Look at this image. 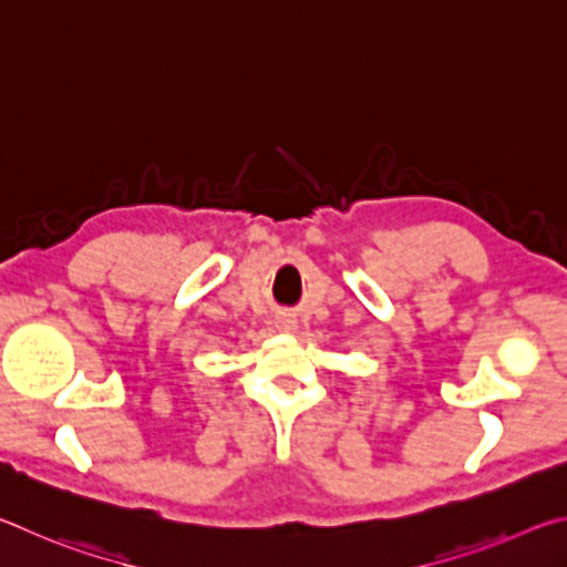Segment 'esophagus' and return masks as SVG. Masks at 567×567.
Masks as SVG:
<instances>
[{
	"label": "esophagus",
	"mask_w": 567,
	"mask_h": 567,
	"mask_svg": "<svg viewBox=\"0 0 567 567\" xmlns=\"http://www.w3.org/2000/svg\"><path fill=\"white\" fill-rule=\"evenodd\" d=\"M295 328H297V322L290 318V315H280V318H277V330L292 332Z\"/></svg>",
	"instance_id": "1"
}]
</instances>
